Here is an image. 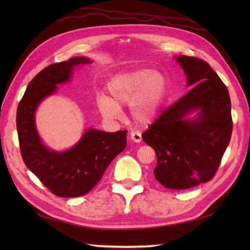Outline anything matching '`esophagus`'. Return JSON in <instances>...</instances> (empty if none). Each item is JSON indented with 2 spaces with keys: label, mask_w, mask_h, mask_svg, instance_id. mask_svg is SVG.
<instances>
[{
  "label": "esophagus",
  "mask_w": 250,
  "mask_h": 250,
  "mask_svg": "<svg viewBox=\"0 0 250 250\" xmlns=\"http://www.w3.org/2000/svg\"><path fill=\"white\" fill-rule=\"evenodd\" d=\"M130 139L135 143H140L142 141V134L139 131H132L130 133Z\"/></svg>",
  "instance_id": "obj_1"
}]
</instances>
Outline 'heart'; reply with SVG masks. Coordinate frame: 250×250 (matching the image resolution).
<instances>
[{"label":"heart","mask_w":250,"mask_h":250,"mask_svg":"<svg viewBox=\"0 0 250 250\" xmlns=\"http://www.w3.org/2000/svg\"><path fill=\"white\" fill-rule=\"evenodd\" d=\"M111 100L101 97L99 108L107 118L120 115L119 105L131 103V115L139 124H149L160 110L166 94V78L148 68L116 75L108 83Z\"/></svg>","instance_id":"heart-1"}]
</instances>
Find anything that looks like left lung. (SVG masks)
<instances>
[{"label":"left lung","mask_w":250,"mask_h":250,"mask_svg":"<svg viewBox=\"0 0 250 250\" xmlns=\"http://www.w3.org/2000/svg\"><path fill=\"white\" fill-rule=\"evenodd\" d=\"M177 61L193 86L168 106L142 137L157 156L155 177L166 188L196 187L215 176L229 145L233 121L229 91L204 60L179 56ZM200 109L193 121L184 117Z\"/></svg>","instance_id":"obj_1"}]
</instances>
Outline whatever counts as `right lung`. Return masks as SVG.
<instances>
[{
	"mask_svg": "<svg viewBox=\"0 0 250 250\" xmlns=\"http://www.w3.org/2000/svg\"><path fill=\"white\" fill-rule=\"evenodd\" d=\"M76 57L42 70L28 84L17 108V131L22 160L45 187L61 198H76L88 193L116 156L126 146V130L86 131L77 144L65 152H55L42 144L34 124V111L47 95L55 92L57 83L71 77L73 67L89 63Z\"/></svg>",
	"mask_w": 250,
	"mask_h": 250,
	"instance_id": "add662e5",
	"label": "right lung"
}]
</instances>
